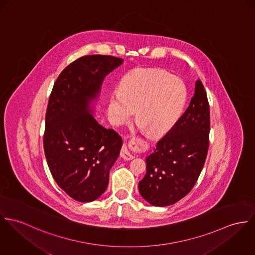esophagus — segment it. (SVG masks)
<instances>
[{"label":"esophagus","mask_w":255,"mask_h":255,"mask_svg":"<svg viewBox=\"0 0 255 255\" xmlns=\"http://www.w3.org/2000/svg\"><path fill=\"white\" fill-rule=\"evenodd\" d=\"M134 143V142H133ZM121 157L125 160H131L134 158V155L131 153L130 149L128 148L127 145H124L122 147V150H121Z\"/></svg>","instance_id":"obj_1"}]
</instances>
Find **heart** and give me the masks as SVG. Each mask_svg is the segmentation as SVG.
<instances>
[{"label":"heart","instance_id":"obj_1","mask_svg":"<svg viewBox=\"0 0 255 255\" xmlns=\"http://www.w3.org/2000/svg\"><path fill=\"white\" fill-rule=\"evenodd\" d=\"M184 83L164 70L138 68L128 72L109 100L108 114L114 125L129 121L136 110L139 126L162 134L177 122L185 108Z\"/></svg>","mask_w":255,"mask_h":255}]
</instances>
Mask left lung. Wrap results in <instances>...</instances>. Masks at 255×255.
<instances>
[{
  "label": "left lung",
  "instance_id": "1",
  "mask_svg": "<svg viewBox=\"0 0 255 255\" xmlns=\"http://www.w3.org/2000/svg\"><path fill=\"white\" fill-rule=\"evenodd\" d=\"M209 131V105L198 79L187 111L145 157L146 173L139 182L143 199L162 207L190 193L205 162Z\"/></svg>",
  "mask_w": 255,
  "mask_h": 255
}]
</instances>
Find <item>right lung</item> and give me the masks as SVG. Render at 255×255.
Returning <instances> with one entry per match:
<instances>
[{
	"label": "right lung",
	"instance_id": "obj_1",
	"mask_svg": "<svg viewBox=\"0 0 255 255\" xmlns=\"http://www.w3.org/2000/svg\"><path fill=\"white\" fill-rule=\"evenodd\" d=\"M123 63L111 56H86L66 66L51 93L46 113L44 150L48 166L70 198L90 202L109 185L121 137L94 117L107 75Z\"/></svg>",
	"mask_w": 255,
	"mask_h": 255
}]
</instances>
